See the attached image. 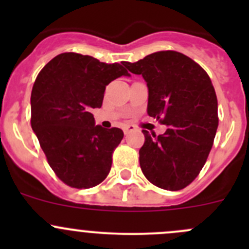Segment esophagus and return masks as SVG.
<instances>
[{"label":"esophagus","instance_id":"obj_1","mask_svg":"<svg viewBox=\"0 0 249 249\" xmlns=\"http://www.w3.org/2000/svg\"><path fill=\"white\" fill-rule=\"evenodd\" d=\"M134 129H135V126H132V125H127V126H125L123 130H124V134L126 135V134H129L130 131H132Z\"/></svg>","mask_w":249,"mask_h":249}]
</instances>
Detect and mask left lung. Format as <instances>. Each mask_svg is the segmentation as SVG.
Listing matches in <instances>:
<instances>
[{
	"label": "left lung",
	"instance_id": "1",
	"mask_svg": "<svg viewBox=\"0 0 249 249\" xmlns=\"http://www.w3.org/2000/svg\"><path fill=\"white\" fill-rule=\"evenodd\" d=\"M148 87V115L167 126L165 134L143 130L140 165L152 184L180 190L197 177L218 127V102L210 77L182 53L164 50L137 62H123Z\"/></svg>",
	"mask_w": 249,
	"mask_h": 249
}]
</instances>
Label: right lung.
Returning <instances> with one entry per match:
<instances>
[{"mask_svg": "<svg viewBox=\"0 0 249 249\" xmlns=\"http://www.w3.org/2000/svg\"><path fill=\"white\" fill-rule=\"evenodd\" d=\"M130 76L120 64L89 55L62 53L50 60L35 80L31 126L57 177L72 188L100 184L109 173L113 150L124 137L118 127L95 125L106 85Z\"/></svg>", "mask_w": 249, "mask_h": 249, "instance_id": "add662e5", "label": "right lung"}]
</instances>
